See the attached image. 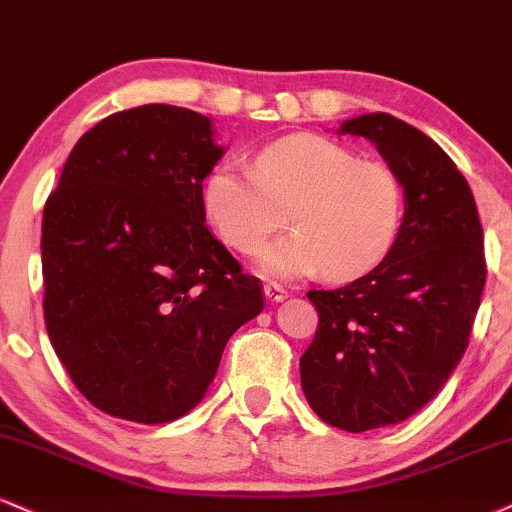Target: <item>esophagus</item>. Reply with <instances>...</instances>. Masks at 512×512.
Returning a JSON list of instances; mask_svg holds the SVG:
<instances>
[{
  "label": "esophagus",
  "mask_w": 512,
  "mask_h": 512,
  "mask_svg": "<svg viewBox=\"0 0 512 512\" xmlns=\"http://www.w3.org/2000/svg\"><path fill=\"white\" fill-rule=\"evenodd\" d=\"M264 295H267L269 303H279V300L286 298L288 291L283 286H279V283L267 281V283H264Z\"/></svg>",
  "instance_id": "obj_1"
}]
</instances>
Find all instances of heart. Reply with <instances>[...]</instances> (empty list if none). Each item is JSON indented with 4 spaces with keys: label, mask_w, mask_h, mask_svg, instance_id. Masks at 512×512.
<instances>
[{
    "label": "heart",
    "mask_w": 512,
    "mask_h": 512,
    "mask_svg": "<svg viewBox=\"0 0 512 512\" xmlns=\"http://www.w3.org/2000/svg\"><path fill=\"white\" fill-rule=\"evenodd\" d=\"M205 217L221 243L255 255L291 219L298 231L262 252L276 276L322 272L353 281L377 269L398 243L405 188L377 159L315 133H293L262 147L255 166L214 164L202 188Z\"/></svg>",
    "instance_id": "heart-1"
}]
</instances>
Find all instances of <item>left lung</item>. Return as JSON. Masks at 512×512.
<instances>
[{
	"mask_svg": "<svg viewBox=\"0 0 512 512\" xmlns=\"http://www.w3.org/2000/svg\"><path fill=\"white\" fill-rule=\"evenodd\" d=\"M372 140L405 188L398 243L377 269L310 291L319 324L300 357L307 403L346 432L398 424L422 410L470 343L486 281L472 190L429 135L391 114L341 123Z\"/></svg>",
	"mask_w": 512,
	"mask_h": 512,
	"instance_id": "obj_1",
	"label": "left lung"
}]
</instances>
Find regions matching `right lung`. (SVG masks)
I'll return each mask as SVG.
<instances>
[{
	"label": "right lung",
	"mask_w": 512,
	"mask_h": 512,
	"mask_svg": "<svg viewBox=\"0 0 512 512\" xmlns=\"http://www.w3.org/2000/svg\"><path fill=\"white\" fill-rule=\"evenodd\" d=\"M224 155L193 109H123L78 140L42 214L45 326L97 410L162 424L195 408L229 338L264 307L205 226Z\"/></svg>",
	"instance_id": "obj_1"
}]
</instances>
